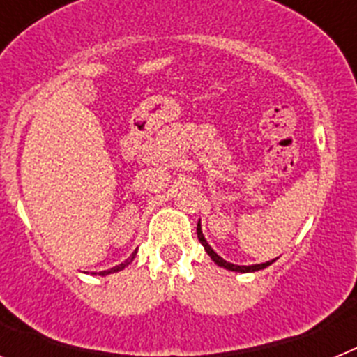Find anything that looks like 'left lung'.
I'll return each mask as SVG.
<instances>
[{
	"mask_svg": "<svg viewBox=\"0 0 357 357\" xmlns=\"http://www.w3.org/2000/svg\"><path fill=\"white\" fill-rule=\"evenodd\" d=\"M197 234H198V239H200V243L204 245V248H206L207 254L211 255V259L214 261V263L218 264V266L225 268V270H230V272H241V273H247V272H257V270H263V268L270 266V264L273 263V261H268V263H261V264H252V266H238V264H232V263H227L225 259H222L220 255L216 254V252L213 250V248L209 247V243L206 241V238H204V234H202V227H200V222H198L197 225Z\"/></svg>",
	"mask_w": 357,
	"mask_h": 357,
	"instance_id": "left-lung-1",
	"label": "left lung"
}]
</instances>
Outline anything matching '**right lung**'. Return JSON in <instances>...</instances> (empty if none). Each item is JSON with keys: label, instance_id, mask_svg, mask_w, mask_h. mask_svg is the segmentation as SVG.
I'll use <instances>...</instances> for the list:
<instances>
[{"label": "right lung", "instance_id": "add662e5", "mask_svg": "<svg viewBox=\"0 0 357 357\" xmlns=\"http://www.w3.org/2000/svg\"><path fill=\"white\" fill-rule=\"evenodd\" d=\"M134 257H135V252H134V254L130 255V257H128L127 261H125V263L118 264V266H114V268H110V270H105V272H100V275H107V273H114V272H119V270H123V268H125V266H128V264H130L132 261H134Z\"/></svg>", "mask_w": 357, "mask_h": 357}]
</instances>
